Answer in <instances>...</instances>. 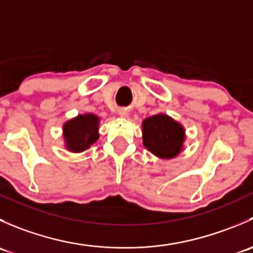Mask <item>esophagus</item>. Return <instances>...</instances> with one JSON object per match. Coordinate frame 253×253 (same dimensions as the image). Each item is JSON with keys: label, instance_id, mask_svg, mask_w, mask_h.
<instances>
[{"label": "esophagus", "instance_id": "1", "mask_svg": "<svg viewBox=\"0 0 253 253\" xmlns=\"http://www.w3.org/2000/svg\"><path fill=\"white\" fill-rule=\"evenodd\" d=\"M119 115L122 117H126V116H128V112H127L126 110H124V109H121V110L119 111Z\"/></svg>", "mask_w": 253, "mask_h": 253}]
</instances>
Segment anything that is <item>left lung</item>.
Returning <instances> with one entry per match:
<instances>
[{
  "instance_id": "obj_1",
  "label": "left lung",
  "mask_w": 253,
  "mask_h": 253,
  "mask_svg": "<svg viewBox=\"0 0 253 253\" xmlns=\"http://www.w3.org/2000/svg\"><path fill=\"white\" fill-rule=\"evenodd\" d=\"M143 145L155 157L172 159L183 149L185 127L167 114L147 117L142 122Z\"/></svg>"
}]
</instances>
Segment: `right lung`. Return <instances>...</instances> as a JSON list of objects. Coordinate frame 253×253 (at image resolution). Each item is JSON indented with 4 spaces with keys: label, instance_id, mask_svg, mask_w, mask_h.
Returning <instances> with one entry per match:
<instances>
[{
    "label": "right lung",
    "instance_id": "1",
    "mask_svg": "<svg viewBox=\"0 0 253 253\" xmlns=\"http://www.w3.org/2000/svg\"><path fill=\"white\" fill-rule=\"evenodd\" d=\"M100 117L94 114H83L68 120L63 125V138L66 149L82 153L99 139Z\"/></svg>",
    "mask_w": 253,
    "mask_h": 253
}]
</instances>
